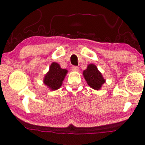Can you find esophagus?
<instances>
[{
  "mask_svg": "<svg viewBox=\"0 0 145 145\" xmlns=\"http://www.w3.org/2000/svg\"><path fill=\"white\" fill-rule=\"evenodd\" d=\"M71 70L74 71H78V70H79V67H78V66L73 65L72 67H71Z\"/></svg>",
  "mask_w": 145,
  "mask_h": 145,
  "instance_id": "34e87169",
  "label": "esophagus"
}]
</instances>
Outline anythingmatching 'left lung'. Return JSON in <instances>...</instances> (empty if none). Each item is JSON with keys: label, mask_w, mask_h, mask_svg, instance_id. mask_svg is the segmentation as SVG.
I'll return each instance as SVG.
<instances>
[{"label": "left lung", "mask_w": 145, "mask_h": 145, "mask_svg": "<svg viewBox=\"0 0 145 145\" xmlns=\"http://www.w3.org/2000/svg\"><path fill=\"white\" fill-rule=\"evenodd\" d=\"M83 75L87 84L93 89H100L101 85L105 82L102 75L93 64L88 65L87 69L83 71Z\"/></svg>", "instance_id": "1"}]
</instances>
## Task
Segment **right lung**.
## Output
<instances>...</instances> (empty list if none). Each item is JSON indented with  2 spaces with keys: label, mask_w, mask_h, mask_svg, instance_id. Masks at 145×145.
Segmentation results:
<instances>
[{
  "label": "right lung",
  "mask_w": 145,
  "mask_h": 145,
  "mask_svg": "<svg viewBox=\"0 0 145 145\" xmlns=\"http://www.w3.org/2000/svg\"><path fill=\"white\" fill-rule=\"evenodd\" d=\"M67 73V69L61 68L58 63H52L44 79V84L53 91L59 89Z\"/></svg>",
  "instance_id": "1"
}]
</instances>
